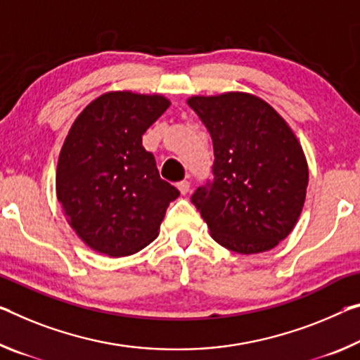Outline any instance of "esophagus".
<instances>
[{
	"label": "esophagus",
	"instance_id": "obj_1",
	"mask_svg": "<svg viewBox=\"0 0 360 360\" xmlns=\"http://www.w3.org/2000/svg\"><path fill=\"white\" fill-rule=\"evenodd\" d=\"M178 189H179V192L182 193V195H186V193L191 191V182L189 181L178 182Z\"/></svg>",
	"mask_w": 360,
	"mask_h": 360
}]
</instances>
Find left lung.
Here are the masks:
<instances>
[{
	"mask_svg": "<svg viewBox=\"0 0 360 360\" xmlns=\"http://www.w3.org/2000/svg\"><path fill=\"white\" fill-rule=\"evenodd\" d=\"M187 104L213 141L214 178L191 197L211 237L242 255L274 248L293 231L309 181L292 128L253 94L193 96Z\"/></svg>",
	"mask_w": 360,
	"mask_h": 360,
	"instance_id": "8db88e82",
	"label": "left lung"
}]
</instances>
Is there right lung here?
I'll use <instances>...</instances> for the list:
<instances>
[{
  "label": "right lung",
  "instance_id": "add662e5",
  "mask_svg": "<svg viewBox=\"0 0 360 360\" xmlns=\"http://www.w3.org/2000/svg\"><path fill=\"white\" fill-rule=\"evenodd\" d=\"M168 107L163 96L115 91L86 105L68 131L57 162V200L98 253L128 256L147 247L179 197L142 147V134Z\"/></svg>",
  "mask_w": 360,
  "mask_h": 360
}]
</instances>
